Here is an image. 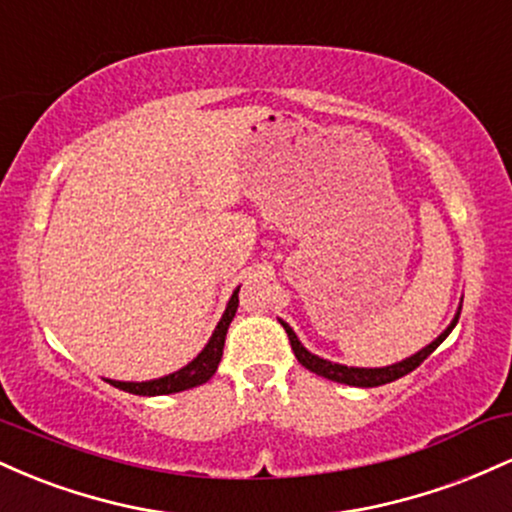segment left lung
Masks as SVG:
<instances>
[{"label": "left lung", "instance_id": "8db88e82", "mask_svg": "<svg viewBox=\"0 0 512 512\" xmlns=\"http://www.w3.org/2000/svg\"><path fill=\"white\" fill-rule=\"evenodd\" d=\"M460 310H462V301L457 305V313L452 317V322L448 327H445L443 332L438 334L436 339H433L431 344H426L424 349L416 351V354H411L409 358H402V361L392 363V366H383V368H356V366H344V363H334V361H327V358H320L315 354H310L308 349L301 344V339L296 337V332L291 330L289 322L279 320L281 325H284L286 334H289V342H291V349L293 354H296L298 363H301L303 368H308L310 373L315 375H322V378L327 380H334V383H342V385H354V387H378V385H385V383H392V380L402 378V375L411 373L414 368H419L421 363L426 361L428 356L433 354V351L438 349L440 344L445 342V337L455 330L457 320H460Z\"/></svg>", "mask_w": 512, "mask_h": 512}]
</instances>
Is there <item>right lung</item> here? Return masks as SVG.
<instances>
[{"label":"right lung","instance_id":"obj_1","mask_svg":"<svg viewBox=\"0 0 512 512\" xmlns=\"http://www.w3.org/2000/svg\"><path fill=\"white\" fill-rule=\"evenodd\" d=\"M238 291H233V296L228 298L226 310H223L219 325H216L214 334L209 337L207 346H204L199 354L192 358L187 366H182L175 373L163 375V378H154V380H142V383H132V380H108L110 385H115L117 390L132 392V395H142V397H158V395H173V392H182V390H192V387L207 383L211 375L216 373L219 368L221 356H223V342H226V332L228 325L233 322L238 310Z\"/></svg>","mask_w":512,"mask_h":512}]
</instances>
